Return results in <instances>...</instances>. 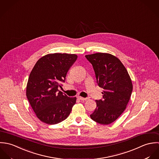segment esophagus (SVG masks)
I'll return each instance as SVG.
<instances>
[{
	"instance_id": "1",
	"label": "esophagus",
	"mask_w": 159,
	"mask_h": 159,
	"mask_svg": "<svg viewBox=\"0 0 159 159\" xmlns=\"http://www.w3.org/2000/svg\"><path fill=\"white\" fill-rule=\"evenodd\" d=\"M78 98H79L80 100H82V101H85V100H87V99H88L87 98H83V97H81V96H79Z\"/></svg>"
}]
</instances>
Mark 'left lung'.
Returning a JSON list of instances; mask_svg holds the SVG:
<instances>
[{"label":"left lung","instance_id":"obj_1","mask_svg":"<svg viewBox=\"0 0 159 159\" xmlns=\"http://www.w3.org/2000/svg\"><path fill=\"white\" fill-rule=\"evenodd\" d=\"M85 58L93 66L98 86L104 89L90 117L100 124H110L126 108L133 90L131 79L124 64L111 54L98 53Z\"/></svg>","mask_w":159,"mask_h":159}]
</instances>
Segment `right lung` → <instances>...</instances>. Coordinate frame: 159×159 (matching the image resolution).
Listing matches in <instances>:
<instances>
[{
    "label": "right lung",
    "instance_id": "right-lung-1",
    "mask_svg": "<svg viewBox=\"0 0 159 159\" xmlns=\"http://www.w3.org/2000/svg\"><path fill=\"white\" fill-rule=\"evenodd\" d=\"M77 58L74 54H48L39 59L30 73L26 96L37 117L54 125L65 120L76 102L58 90L67 72Z\"/></svg>",
    "mask_w": 159,
    "mask_h": 159
}]
</instances>
